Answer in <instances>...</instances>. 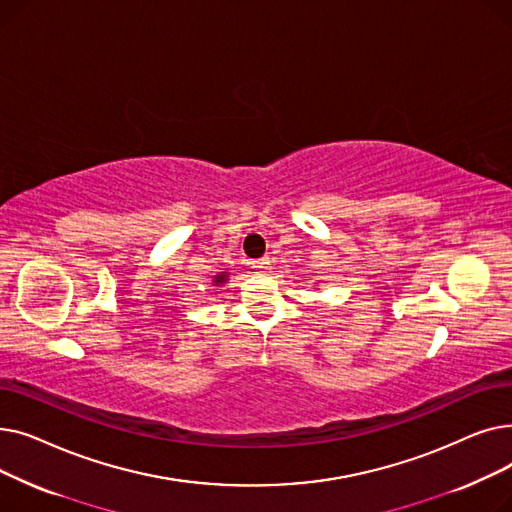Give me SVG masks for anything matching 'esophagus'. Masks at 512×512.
Listing matches in <instances>:
<instances>
[{
  "mask_svg": "<svg viewBox=\"0 0 512 512\" xmlns=\"http://www.w3.org/2000/svg\"><path fill=\"white\" fill-rule=\"evenodd\" d=\"M251 265H253V267H257V270H270V265H272V261H270V257H261V259L253 261Z\"/></svg>",
  "mask_w": 512,
  "mask_h": 512,
  "instance_id": "34e87169",
  "label": "esophagus"
}]
</instances>
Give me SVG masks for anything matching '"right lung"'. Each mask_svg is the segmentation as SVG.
<instances>
[{"instance_id": "right-lung-1", "label": "right lung", "mask_w": 512, "mask_h": 512, "mask_svg": "<svg viewBox=\"0 0 512 512\" xmlns=\"http://www.w3.org/2000/svg\"><path fill=\"white\" fill-rule=\"evenodd\" d=\"M226 278L224 276H215V282H218V284H222Z\"/></svg>"}]
</instances>
